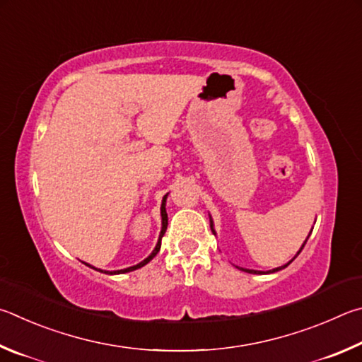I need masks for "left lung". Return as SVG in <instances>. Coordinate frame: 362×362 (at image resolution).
<instances>
[{
    "instance_id": "left-lung-1",
    "label": "left lung",
    "mask_w": 362,
    "mask_h": 362,
    "mask_svg": "<svg viewBox=\"0 0 362 362\" xmlns=\"http://www.w3.org/2000/svg\"><path fill=\"white\" fill-rule=\"evenodd\" d=\"M210 227H211V232L214 233V235H216V230H214V223H213V218H211V214H210ZM313 230V229H312ZM312 230H310V233H312ZM310 233H308V237H310ZM308 237L305 238V242L302 243V246L299 248V251H297V255L291 259V261L288 262V264H284V265H281V267H276V269H272V270H267V272H261V270H252V269H245V267H238V265H235L237 269H240V270H243V272H246V274H252V275H265V274H274V272H278V270H283V269H286L288 265L294 261V259L300 255V251L303 250V246H305V243H307V240H308Z\"/></svg>"
}]
</instances>
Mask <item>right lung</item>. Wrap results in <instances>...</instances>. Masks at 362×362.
Listing matches in <instances>:
<instances>
[{"label":"right lung","instance_id":"1","mask_svg":"<svg viewBox=\"0 0 362 362\" xmlns=\"http://www.w3.org/2000/svg\"><path fill=\"white\" fill-rule=\"evenodd\" d=\"M167 197H168V194L167 195H163V199H162V206H160V218H162V227H160V233H158V240H157V245H156V248L152 250V252L151 255L144 259V261H141V262H138L136 265H132V267H127V269H120V270H101V269H97V267H93V265H90V264H87V262H84L86 265H88V267L90 269H95V270H98V272H103V274H106V275H120V274H127V272H133V270H136V269H141L143 265H146L148 262H151L152 259L156 257V255L158 251H160V242H162V237H163V233H165V230H167V226H168V216H167V208H165V205H167Z\"/></svg>","mask_w":362,"mask_h":362}]
</instances>
